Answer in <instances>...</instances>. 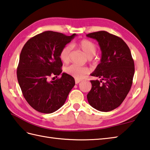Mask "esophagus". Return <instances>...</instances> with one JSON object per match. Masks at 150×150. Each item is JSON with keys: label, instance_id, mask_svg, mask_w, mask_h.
Segmentation results:
<instances>
[{"label": "esophagus", "instance_id": "1", "mask_svg": "<svg viewBox=\"0 0 150 150\" xmlns=\"http://www.w3.org/2000/svg\"><path fill=\"white\" fill-rule=\"evenodd\" d=\"M80 81H81V80H79V79H75V83L76 84L79 83Z\"/></svg>", "mask_w": 150, "mask_h": 150}]
</instances>
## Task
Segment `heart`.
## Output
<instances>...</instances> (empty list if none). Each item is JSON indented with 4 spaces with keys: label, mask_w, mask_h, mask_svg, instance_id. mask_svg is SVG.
Wrapping results in <instances>:
<instances>
[{
    "label": "heart",
    "mask_w": 150,
    "mask_h": 150,
    "mask_svg": "<svg viewBox=\"0 0 150 150\" xmlns=\"http://www.w3.org/2000/svg\"><path fill=\"white\" fill-rule=\"evenodd\" d=\"M77 47L86 54L88 58L93 57L97 52V46L93 41L88 39H82L77 44ZM72 53V47L70 45H67L64 47L60 52L59 57L62 62L67 63L70 61ZM65 71L76 79H82L84 76L88 74L90 70L87 67H81L77 65H71L67 67Z\"/></svg>",
    "instance_id": "b5f03b06"
}]
</instances>
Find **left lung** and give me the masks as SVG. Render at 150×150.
<instances>
[{"label":"left lung","instance_id":"left-lung-1","mask_svg":"<svg viewBox=\"0 0 150 150\" xmlns=\"http://www.w3.org/2000/svg\"><path fill=\"white\" fill-rule=\"evenodd\" d=\"M86 35L96 39L102 51L100 63L91 74L101 79L91 80L88 103L100 111H112L123 102L132 85L135 65L131 51L121 38L108 32Z\"/></svg>","mask_w":150,"mask_h":150}]
</instances>
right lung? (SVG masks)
<instances>
[{"label": "right lung", "instance_id": "right-lung-1", "mask_svg": "<svg viewBox=\"0 0 150 150\" xmlns=\"http://www.w3.org/2000/svg\"><path fill=\"white\" fill-rule=\"evenodd\" d=\"M76 35L46 31L36 35L24 45L19 57L17 76L24 98L36 111L52 113L64 105L75 85L74 78L62 73L60 52Z\"/></svg>", "mask_w": 150, "mask_h": 150}]
</instances>
